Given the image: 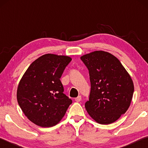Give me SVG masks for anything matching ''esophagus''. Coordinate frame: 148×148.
I'll use <instances>...</instances> for the list:
<instances>
[{
    "label": "esophagus",
    "mask_w": 148,
    "mask_h": 148,
    "mask_svg": "<svg viewBox=\"0 0 148 148\" xmlns=\"http://www.w3.org/2000/svg\"><path fill=\"white\" fill-rule=\"evenodd\" d=\"M75 101H76V102H79L82 101V97L80 95H79V96H77L76 99H75Z\"/></svg>",
    "instance_id": "1"
}]
</instances>
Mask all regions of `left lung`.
<instances>
[{
    "label": "left lung",
    "instance_id": "8db88e82",
    "mask_svg": "<svg viewBox=\"0 0 148 148\" xmlns=\"http://www.w3.org/2000/svg\"><path fill=\"white\" fill-rule=\"evenodd\" d=\"M89 70L91 92L85 104L87 113L100 124L117 121L130 106L134 84L119 60L104 51L80 57Z\"/></svg>",
    "mask_w": 148,
    "mask_h": 148
}]
</instances>
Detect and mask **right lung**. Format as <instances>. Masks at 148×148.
Returning a JSON list of instances; mask_svg holds the SVG:
<instances>
[{
  "label": "right lung",
  "mask_w": 148,
  "mask_h": 148,
  "mask_svg": "<svg viewBox=\"0 0 148 148\" xmlns=\"http://www.w3.org/2000/svg\"><path fill=\"white\" fill-rule=\"evenodd\" d=\"M71 60L69 56L45 54L32 62L19 81L17 102L35 125L42 127L57 125L72 104L63 93L60 80Z\"/></svg>",
  "instance_id": "obj_1"
}]
</instances>
